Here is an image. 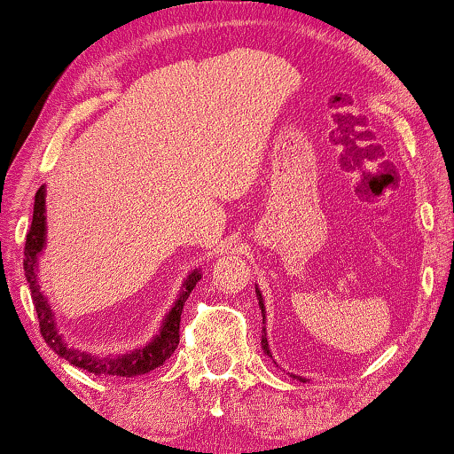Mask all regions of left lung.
Listing matches in <instances>:
<instances>
[{
	"mask_svg": "<svg viewBox=\"0 0 454 454\" xmlns=\"http://www.w3.org/2000/svg\"><path fill=\"white\" fill-rule=\"evenodd\" d=\"M258 294V301H260V309H262V314H264V303H262V295H260V291H256ZM262 347H264V351H266V356H270V351H269V343H266V339L262 337Z\"/></svg>",
	"mask_w": 454,
	"mask_h": 454,
	"instance_id": "obj_1",
	"label": "left lung"
}]
</instances>
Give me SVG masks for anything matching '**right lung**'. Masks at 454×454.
Instances as JSON below:
<instances>
[{"instance_id":"right-lung-1","label":"right lung","mask_w":454,"mask_h":454,"mask_svg":"<svg viewBox=\"0 0 454 454\" xmlns=\"http://www.w3.org/2000/svg\"><path fill=\"white\" fill-rule=\"evenodd\" d=\"M43 246H45V188L41 185L35 196L33 223H30V229L27 233V244H24V272H27V281L30 285V297H33L43 339L47 340V345L51 347L58 356L67 359V362L76 365V368L90 372V374L95 376H123V378L146 374V372L159 368L165 359L171 357V353L176 351L179 345V322H182L184 303L192 294V289L196 287V283L200 281V272L194 270L188 277V281L184 285L182 295H179L176 306L171 308L169 316L165 318L160 334L154 337L151 345H146L145 349L123 353V356H117V357H97V356H90V353L70 349V347H66L64 339L58 334L51 308L47 306L45 295L41 294L39 281H36L35 266H36V256H39Z\"/></svg>"}]
</instances>
